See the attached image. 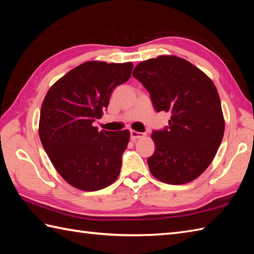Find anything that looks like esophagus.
I'll list each match as a JSON object with an SVG mask.
<instances>
[{
	"label": "esophagus",
	"instance_id": "34e87169",
	"mask_svg": "<svg viewBox=\"0 0 254 254\" xmlns=\"http://www.w3.org/2000/svg\"><path fill=\"white\" fill-rule=\"evenodd\" d=\"M145 134L142 133V132H137V131H131L130 132V137L132 141H136L137 138H141V137H144Z\"/></svg>",
	"mask_w": 254,
	"mask_h": 254
}]
</instances>
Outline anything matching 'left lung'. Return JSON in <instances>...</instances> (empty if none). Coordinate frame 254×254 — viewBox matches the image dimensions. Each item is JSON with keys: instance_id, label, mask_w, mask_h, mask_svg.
I'll return each mask as SVG.
<instances>
[{"instance_id": "left-lung-1", "label": "left lung", "mask_w": 254, "mask_h": 254, "mask_svg": "<svg viewBox=\"0 0 254 254\" xmlns=\"http://www.w3.org/2000/svg\"><path fill=\"white\" fill-rule=\"evenodd\" d=\"M133 76L147 89L154 109L169 112L168 127L153 131L152 175L168 185H185L212 163L224 136L222 105L212 80L181 58L161 56L136 65Z\"/></svg>"}]
</instances>
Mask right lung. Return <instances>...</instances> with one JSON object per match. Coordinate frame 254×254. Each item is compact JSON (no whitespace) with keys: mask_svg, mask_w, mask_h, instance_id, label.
I'll use <instances>...</instances> for the list:
<instances>
[{"mask_svg":"<svg viewBox=\"0 0 254 254\" xmlns=\"http://www.w3.org/2000/svg\"><path fill=\"white\" fill-rule=\"evenodd\" d=\"M133 64L90 61L73 68L42 102L39 136L62 178L83 191L101 190L117 180L130 132L94 127L112 90L131 77Z\"/></svg>","mask_w":254,"mask_h":254,"instance_id":"1","label":"right lung"}]
</instances>
